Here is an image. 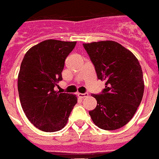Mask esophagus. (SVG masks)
Returning <instances> with one entry per match:
<instances>
[{
    "label": "esophagus",
    "mask_w": 159,
    "mask_h": 159,
    "mask_svg": "<svg viewBox=\"0 0 159 159\" xmlns=\"http://www.w3.org/2000/svg\"><path fill=\"white\" fill-rule=\"evenodd\" d=\"M88 95H89V93H78V96L80 98H86Z\"/></svg>",
    "instance_id": "obj_1"
}]
</instances>
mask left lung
Instances as JSON below:
<instances>
[{"label": "left lung", "mask_w": 159, "mask_h": 159, "mask_svg": "<svg viewBox=\"0 0 159 159\" xmlns=\"http://www.w3.org/2000/svg\"><path fill=\"white\" fill-rule=\"evenodd\" d=\"M105 89L92 94L97 107L89 111L93 121L102 130H114L126 125L134 116L144 94L141 66L133 53L116 42L84 43Z\"/></svg>", "instance_id": "obj_1"}]
</instances>
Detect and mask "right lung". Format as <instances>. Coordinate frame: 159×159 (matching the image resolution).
I'll return each mask as SVG.
<instances>
[{
    "mask_svg": "<svg viewBox=\"0 0 159 159\" xmlns=\"http://www.w3.org/2000/svg\"><path fill=\"white\" fill-rule=\"evenodd\" d=\"M75 44L48 39L30 48L21 62L18 75L20 103L29 121L43 131L61 130L77 103L75 95L54 90Z\"/></svg>",
    "mask_w": 159,
    "mask_h": 159,
    "instance_id": "1",
    "label": "right lung"
}]
</instances>
